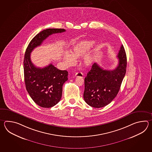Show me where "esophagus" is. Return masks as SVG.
<instances>
[{"label": "esophagus", "instance_id": "1", "mask_svg": "<svg viewBox=\"0 0 152 152\" xmlns=\"http://www.w3.org/2000/svg\"><path fill=\"white\" fill-rule=\"evenodd\" d=\"M75 77H83L84 75H83V74L81 72H77V73H76L75 74Z\"/></svg>", "mask_w": 152, "mask_h": 152}]
</instances>
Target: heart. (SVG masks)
Listing matches in <instances>:
<instances>
[{"label": "heart", "instance_id": "obj_1", "mask_svg": "<svg viewBox=\"0 0 152 152\" xmlns=\"http://www.w3.org/2000/svg\"><path fill=\"white\" fill-rule=\"evenodd\" d=\"M94 41H82L77 42L73 47L71 53H65L64 56V60L68 66H73L76 62L75 58H79L88 51L94 45ZM94 61V58L92 54L85 55L83 58V64L86 66H90Z\"/></svg>", "mask_w": 152, "mask_h": 152}]
</instances>
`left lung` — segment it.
Returning <instances> with one entry per match:
<instances>
[{
  "label": "left lung",
  "instance_id": "left-lung-1",
  "mask_svg": "<svg viewBox=\"0 0 152 152\" xmlns=\"http://www.w3.org/2000/svg\"><path fill=\"white\" fill-rule=\"evenodd\" d=\"M117 56L118 64L113 70L104 69L97 63H94L87 73L85 78L84 98L91 107H105L118 94L126 73V53L123 45Z\"/></svg>",
  "mask_w": 152,
  "mask_h": 152
}]
</instances>
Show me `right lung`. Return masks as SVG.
<instances>
[{
  "label": "right lung",
  "mask_w": 152,
  "mask_h": 152,
  "mask_svg": "<svg viewBox=\"0 0 152 152\" xmlns=\"http://www.w3.org/2000/svg\"><path fill=\"white\" fill-rule=\"evenodd\" d=\"M64 29H47L37 34L29 43L24 59V75L26 89L36 104L49 108L61 98L62 86L68 80V72L61 71L52 64L44 68L36 67L30 59V54L49 36L65 32Z\"/></svg>",
  "instance_id": "obj_1"
}]
</instances>
